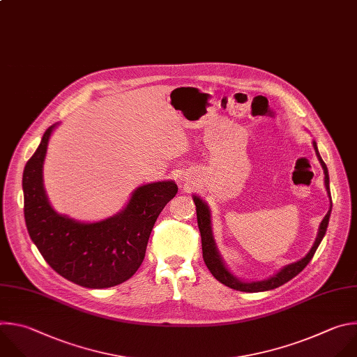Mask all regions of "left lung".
<instances>
[{
  "label": "left lung",
  "instance_id": "8db88e82",
  "mask_svg": "<svg viewBox=\"0 0 357 357\" xmlns=\"http://www.w3.org/2000/svg\"><path fill=\"white\" fill-rule=\"evenodd\" d=\"M317 158L324 169V174H325V187H326V192L328 197L331 198V190H329V174H328V167L324 163L322 158L319 156L318 148L315 142H312ZM194 204H195V209H197V222H198V229L201 234V245H202V257L204 261L208 267V270L211 271V274L215 277L220 282L225 284L229 289L238 290V291H245V293H259V291H268L273 289H277L282 284H286L287 281H290L291 278H294L298 273H301L305 266L311 261V259L314 257L321 241L324 239L325 234H326V228L329 224V217H331V211H332V199H331V208L328 211V213L325 215V218L322 220L321 225H319V231H318V236L315 239L314 246L311 248V250L308 252V255L305 257H303L301 260L284 266L277 274L271 275L267 280H261V281H242L239 280L236 275H234L224 264L215 242H213V236H212V229H211V213H209V208L208 205L197 195H192Z\"/></svg>",
  "mask_w": 357,
  "mask_h": 357
}]
</instances>
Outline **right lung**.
<instances>
[{"mask_svg": "<svg viewBox=\"0 0 357 357\" xmlns=\"http://www.w3.org/2000/svg\"><path fill=\"white\" fill-rule=\"evenodd\" d=\"M57 123L43 133L24 176V213L32 242L47 264L68 281L87 289H108L130 278L145 259L159 213L177 194L174 181L137 187L116 215L84 224L60 215L43 188V162Z\"/></svg>", "mask_w": 357, "mask_h": 357, "instance_id": "add662e5", "label": "right lung"}]
</instances>
